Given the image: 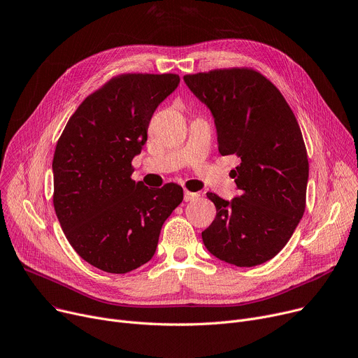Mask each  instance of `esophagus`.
I'll use <instances>...</instances> for the list:
<instances>
[{
  "label": "esophagus",
  "instance_id": "34e87169",
  "mask_svg": "<svg viewBox=\"0 0 358 358\" xmlns=\"http://www.w3.org/2000/svg\"><path fill=\"white\" fill-rule=\"evenodd\" d=\"M200 197V194L199 193H194V192H188V189H185L184 192V201H194V200H197Z\"/></svg>",
  "mask_w": 358,
  "mask_h": 358
}]
</instances>
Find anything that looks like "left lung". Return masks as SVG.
I'll list each match as a JSON object with an SVG mask.
<instances>
[{"label":"left lung","instance_id":"8db88e82","mask_svg":"<svg viewBox=\"0 0 358 358\" xmlns=\"http://www.w3.org/2000/svg\"><path fill=\"white\" fill-rule=\"evenodd\" d=\"M184 82L211 110L222 155L241 194L231 201L207 193L217 210L201 233L207 250L230 265L250 268L275 257L305 211L308 155L301 128L279 89L248 67L185 75Z\"/></svg>","mask_w":358,"mask_h":358}]
</instances>
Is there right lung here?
<instances>
[{
	"instance_id": "1",
	"label": "right lung",
	"mask_w": 358,
	"mask_h": 358,
	"mask_svg": "<svg viewBox=\"0 0 358 358\" xmlns=\"http://www.w3.org/2000/svg\"><path fill=\"white\" fill-rule=\"evenodd\" d=\"M178 83L174 73L115 76L79 105L57 141L56 216L71 248L101 271L127 273L151 260L182 201L174 182L151 189L131 178L151 117Z\"/></svg>"
}]
</instances>
